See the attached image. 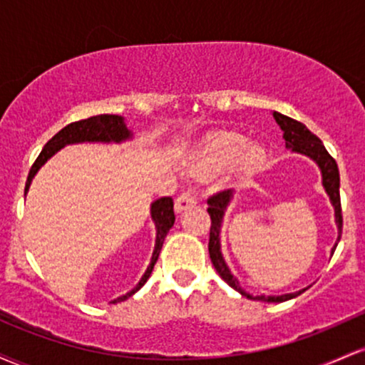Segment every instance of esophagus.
Here are the masks:
<instances>
[{"instance_id": "1", "label": "esophagus", "mask_w": 365, "mask_h": 365, "mask_svg": "<svg viewBox=\"0 0 365 365\" xmlns=\"http://www.w3.org/2000/svg\"><path fill=\"white\" fill-rule=\"evenodd\" d=\"M195 202H197V199H195L194 192H183V194L178 195L177 200H175V211L177 212L185 211L187 207L194 206Z\"/></svg>"}]
</instances>
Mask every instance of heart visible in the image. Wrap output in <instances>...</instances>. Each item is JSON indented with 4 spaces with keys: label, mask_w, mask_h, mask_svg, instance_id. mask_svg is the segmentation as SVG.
I'll return each mask as SVG.
<instances>
[{
    "label": "heart",
    "mask_w": 365,
    "mask_h": 365,
    "mask_svg": "<svg viewBox=\"0 0 365 365\" xmlns=\"http://www.w3.org/2000/svg\"><path fill=\"white\" fill-rule=\"evenodd\" d=\"M264 150L249 144L244 135L233 132H221L207 137L192 154L190 171L195 177H211L228 168L233 163L240 173H252L262 165Z\"/></svg>",
    "instance_id": "1"
}]
</instances>
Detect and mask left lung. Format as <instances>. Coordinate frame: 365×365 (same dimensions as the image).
Segmentation results:
<instances>
[{
  "mask_svg": "<svg viewBox=\"0 0 365 365\" xmlns=\"http://www.w3.org/2000/svg\"><path fill=\"white\" fill-rule=\"evenodd\" d=\"M273 116L276 123L279 125V128L283 130V139L287 149H290L292 153L302 154V156L311 158L321 170L322 177V187H324L326 194L329 197L331 206L334 209V223H336L338 228V238L336 244H334L333 249H331V254L336 249L338 242L341 238V226H343V217H341V204H340V171H338V165L333 158L329 156V153L326 150L322 142L317 139L316 135L305 127L300 121L288 118V116L282 115V113L273 111ZM233 199V190H225L220 192V194L212 195L211 199L207 200V212L211 216V232H209V255H211V262L217 271V274L225 279L233 290L247 297L250 300H261V302H284V300H290L299 297L300 293H304L307 288H302L299 292L293 293H283V295H250L249 292H245L244 288L240 287L238 279L232 274L228 264L225 262L223 254H221V242H220V233L221 226H223V217L226 209H228L230 202Z\"/></svg>",
  "mask_w": 365,
  "mask_h": 365,
  "instance_id": "obj_1",
  "label": "left lung"
}]
</instances>
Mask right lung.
I'll return each mask as SVG.
<instances>
[{
  "label": "right lung",
  "instance_id": "1",
  "mask_svg": "<svg viewBox=\"0 0 365 365\" xmlns=\"http://www.w3.org/2000/svg\"><path fill=\"white\" fill-rule=\"evenodd\" d=\"M133 133L132 130L127 128L125 125V118L118 115H98L91 116L87 120L75 121V123L66 125L65 128H61L51 140H48V144L44 145V149L41 150L39 158L36 159V163L32 165L31 171H29L27 183H25V194H27L29 187H31L32 178L36 177L37 171L41 170V166L44 163H48V159H51L58 150L66 148V145L72 144H83V142H101V144H121V142L132 140ZM150 217H153L154 225H156V244H154L153 257L145 269V273L142 274L140 282L132 288V290L125 293V295L118 297L116 300H113V304L123 302V300L130 299L135 292H139L144 287L145 282L149 279L150 273L154 269V264H156L159 252H161L163 242H165L166 235H168L170 228L175 223V212H173V199L171 197H161V199L154 200L150 204Z\"/></svg>",
  "mask_w": 365,
  "mask_h": 365
}]
</instances>
